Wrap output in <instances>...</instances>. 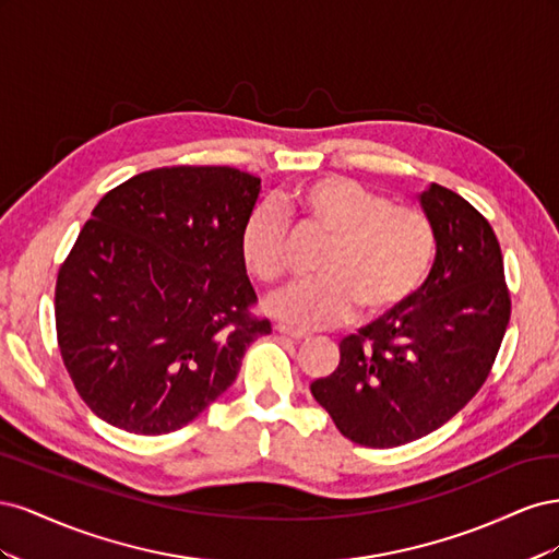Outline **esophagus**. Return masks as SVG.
I'll use <instances>...</instances> for the list:
<instances>
[{
  "label": "esophagus",
  "mask_w": 559,
  "mask_h": 559,
  "mask_svg": "<svg viewBox=\"0 0 559 559\" xmlns=\"http://www.w3.org/2000/svg\"><path fill=\"white\" fill-rule=\"evenodd\" d=\"M275 331H277L280 335L292 337V341H296V343H300V341H308V333L296 331V329H289V326H284V324H277V326H275Z\"/></svg>",
  "instance_id": "1"
}]
</instances>
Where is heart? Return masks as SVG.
<instances>
[{
  "mask_svg": "<svg viewBox=\"0 0 559 559\" xmlns=\"http://www.w3.org/2000/svg\"><path fill=\"white\" fill-rule=\"evenodd\" d=\"M286 212L329 235L319 280L292 286L270 302V314L298 329L333 326L357 310L378 319L405 306L429 277L436 230L425 212L392 205L386 195L347 177L300 183ZM242 263L263 284L286 273V228L275 207H257L242 228Z\"/></svg>",
  "mask_w": 559,
  "mask_h": 559,
  "instance_id": "b5f03b06",
  "label": "heart"
}]
</instances>
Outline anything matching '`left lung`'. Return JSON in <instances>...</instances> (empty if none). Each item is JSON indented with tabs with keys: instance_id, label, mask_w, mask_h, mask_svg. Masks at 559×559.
I'll list each match as a JSON object with an SVG mask.
<instances>
[{
	"instance_id": "1",
	"label": "left lung",
	"mask_w": 559,
	"mask_h": 559,
	"mask_svg": "<svg viewBox=\"0 0 559 559\" xmlns=\"http://www.w3.org/2000/svg\"><path fill=\"white\" fill-rule=\"evenodd\" d=\"M436 261L399 310L341 341V364L310 384L349 441L396 448L443 427L489 376L511 319L503 259L487 218L443 186L419 195Z\"/></svg>"
}]
</instances>
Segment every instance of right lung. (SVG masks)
I'll use <instances>...</instances> for the list:
<instances>
[{
    "instance_id": "1",
    "label": "right lung",
    "mask_w": 559,
    "mask_h": 559,
    "mask_svg": "<svg viewBox=\"0 0 559 559\" xmlns=\"http://www.w3.org/2000/svg\"><path fill=\"white\" fill-rule=\"evenodd\" d=\"M261 179L235 167H160L93 210L56 284V329L79 396L140 436L193 421L267 335L240 253Z\"/></svg>"
}]
</instances>
